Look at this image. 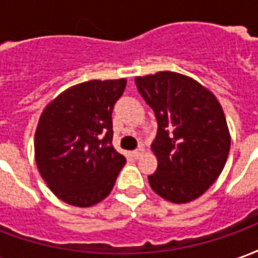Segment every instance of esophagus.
Masks as SVG:
<instances>
[{
  "instance_id": "obj_1",
  "label": "esophagus",
  "mask_w": 258,
  "mask_h": 258,
  "mask_svg": "<svg viewBox=\"0 0 258 258\" xmlns=\"http://www.w3.org/2000/svg\"><path fill=\"white\" fill-rule=\"evenodd\" d=\"M144 151H145V149H144V146H140L138 149H135V151L133 152V156H134V159H138V157L142 156Z\"/></svg>"
}]
</instances>
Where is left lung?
Segmentation results:
<instances>
[{"label": "left lung", "instance_id": "obj_1", "mask_svg": "<svg viewBox=\"0 0 258 258\" xmlns=\"http://www.w3.org/2000/svg\"><path fill=\"white\" fill-rule=\"evenodd\" d=\"M135 84L157 120L151 146L157 168L149 185L168 202L195 200L214 184L229 153L221 105L198 81L174 72L135 77Z\"/></svg>", "mask_w": 258, "mask_h": 258}]
</instances>
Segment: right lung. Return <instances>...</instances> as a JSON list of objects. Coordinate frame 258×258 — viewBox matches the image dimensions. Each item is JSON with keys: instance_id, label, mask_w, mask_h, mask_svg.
<instances>
[{"instance_id": "1", "label": "right lung", "mask_w": 258, "mask_h": 258, "mask_svg": "<svg viewBox=\"0 0 258 258\" xmlns=\"http://www.w3.org/2000/svg\"><path fill=\"white\" fill-rule=\"evenodd\" d=\"M127 81L70 87L42 112L34 137L38 171L64 203L90 207L110 194L125 157L113 148L112 112Z\"/></svg>"}]
</instances>
